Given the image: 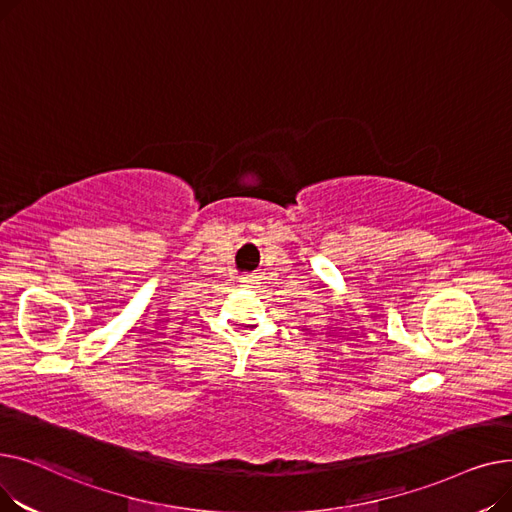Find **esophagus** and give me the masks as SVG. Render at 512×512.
I'll return each instance as SVG.
<instances>
[{"label": "esophagus", "instance_id": "esophagus-1", "mask_svg": "<svg viewBox=\"0 0 512 512\" xmlns=\"http://www.w3.org/2000/svg\"><path fill=\"white\" fill-rule=\"evenodd\" d=\"M251 282H253V280H251L249 276H242V278H240V284H242V286H249Z\"/></svg>", "mask_w": 512, "mask_h": 512}]
</instances>
